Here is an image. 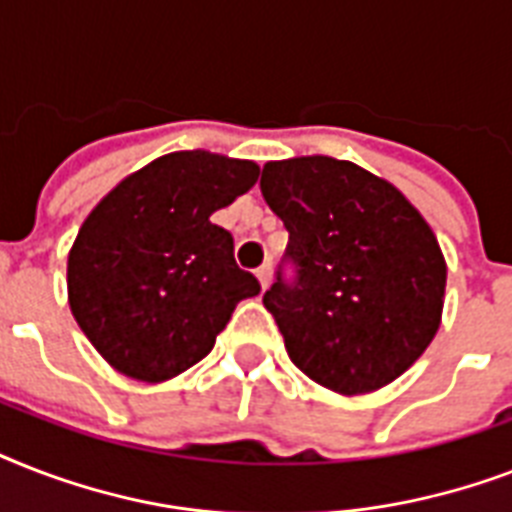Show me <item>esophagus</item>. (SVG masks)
Returning a JSON list of instances; mask_svg holds the SVG:
<instances>
[{
	"mask_svg": "<svg viewBox=\"0 0 512 512\" xmlns=\"http://www.w3.org/2000/svg\"><path fill=\"white\" fill-rule=\"evenodd\" d=\"M255 273H257V279H260V287L268 289V284H271V273H273L271 263H263V265H260V268H257Z\"/></svg>",
	"mask_w": 512,
	"mask_h": 512,
	"instance_id": "1",
	"label": "esophagus"
}]
</instances>
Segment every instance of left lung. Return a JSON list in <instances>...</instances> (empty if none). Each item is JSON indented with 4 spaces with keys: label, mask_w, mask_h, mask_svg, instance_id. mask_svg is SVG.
<instances>
[{
    "label": "left lung",
    "mask_w": 512,
    "mask_h": 512,
    "mask_svg": "<svg viewBox=\"0 0 512 512\" xmlns=\"http://www.w3.org/2000/svg\"><path fill=\"white\" fill-rule=\"evenodd\" d=\"M260 191L289 233L263 303L292 364L345 396L404 374L444 308L446 263L420 212L332 156L268 162Z\"/></svg>",
    "instance_id": "obj_1"
}]
</instances>
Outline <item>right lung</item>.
Wrapping results in <instances>:
<instances>
[{"mask_svg": "<svg viewBox=\"0 0 512 512\" xmlns=\"http://www.w3.org/2000/svg\"><path fill=\"white\" fill-rule=\"evenodd\" d=\"M257 175L255 162L177 151L92 209L68 255V303L114 369L170 380L207 356L236 303L260 292L233 260L231 233L209 220Z\"/></svg>", "mask_w": 512, "mask_h": 512, "instance_id": "right-lung-1", "label": "right lung"}]
</instances>
